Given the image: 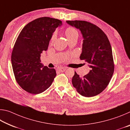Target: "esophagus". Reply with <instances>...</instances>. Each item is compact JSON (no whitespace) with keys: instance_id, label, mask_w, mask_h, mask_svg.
<instances>
[{"instance_id":"esophagus-1","label":"esophagus","mask_w":130,"mask_h":130,"mask_svg":"<svg viewBox=\"0 0 130 130\" xmlns=\"http://www.w3.org/2000/svg\"><path fill=\"white\" fill-rule=\"evenodd\" d=\"M66 70V68H59L57 69V70H58V72H65Z\"/></svg>"}]
</instances>
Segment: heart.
<instances>
[{
    "label": "heart",
    "mask_w": 130,
    "mask_h": 130,
    "mask_svg": "<svg viewBox=\"0 0 130 130\" xmlns=\"http://www.w3.org/2000/svg\"><path fill=\"white\" fill-rule=\"evenodd\" d=\"M65 34L69 42L72 40H74V39H77L78 38V31L75 27H73V26H69V27H68L66 28L65 30ZM56 32H54V33L52 34L51 38H50V43H53L54 42L55 39L56 38Z\"/></svg>",
    "instance_id": "obj_1"
}]
</instances>
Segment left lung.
Wrapping results in <instances>:
<instances>
[{"mask_svg": "<svg viewBox=\"0 0 130 130\" xmlns=\"http://www.w3.org/2000/svg\"><path fill=\"white\" fill-rule=\"evenodd\" d=\"M81 31L83 43L80 58L89 63L91 70L83 77L75 72L72 84L81 96L93 97L106 88L114 72L112 51L106 34L98 26L84 21H67Z\"/></svg>", "mask_w": 130, "mask_h": 130, "instance_id": "left-lung-1", "label": "left lung"}]
</instances>
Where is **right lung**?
I'll list each match as a JSON object with an SVG mask.
<instances>
[{"label":"right lung","instance_id":"right-lung-1","mask_svg":"<svg viewBox=\"0 0 130 130\" xmlns=\"http://www.w3.org/2000/svg\"><path fill=\"white\" fill-rule=\"evenodd\" d=\"M61 25L59 19L39 18L27 24L18 37L11 54L12 69L18 84L28 93L46 91L56 76L54 69L42 65L40 57L47 50L56 28Z\"/></svg>","mask_w":130,"mask_h":130}]
</instances>
